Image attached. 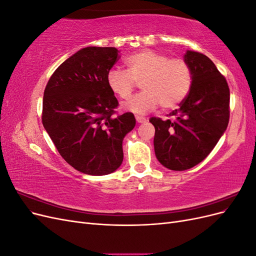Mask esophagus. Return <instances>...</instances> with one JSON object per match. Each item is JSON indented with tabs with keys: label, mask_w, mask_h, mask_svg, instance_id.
<instances>
[{
	"label": "esophagus",
	"mask_w": 256,
	"mask_h": 256,
	"mask_svg": "<svg viewBox=\"0 0 256 256\" xmlns=\"http://www.w3.org/2000/svg\"><path fill=\"white\" fill-rule=\"evenodd\" d=\"M136 120L138 124H142V122H145L147 120L144 118V116H140V115H136Z\"/></svg>",
	"instance_id": "1"
}]
</instances>
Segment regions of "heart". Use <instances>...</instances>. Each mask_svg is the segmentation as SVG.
<instances>
[{
	"mask_svg": "<svg viewBox=\"0 0 256 256\" xmlns=\"http://www.w3.org/2000/svg\"><path fill=\"white\" fill-rule=\"evenodd\" d=\"M127 70L113 68L106 74V83L115 96L128 99L141 84L144 90L124 109L143 114L161 106L171 110L187 98L192 88L193 72L187 60L171 58L166 54L150 49L136 52L125 58Z\"/></svg>",
	"mask_w": 256,
	"mask_h": 256,
	"instance_id": "obj_1",
	"label": "heart"
}]
</instances>
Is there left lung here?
Instances as JSON below:
<instances>
[{
    "label": "left lung",
    "mask_w": 256,
    "mask_h": 256,
    "mask_svg": "<svg viewBox=\"0 0 256 256\" xmlns=\"http://www.w3.org/2000/svg\"><path fill=\"white\" fill-rule=\"evenodd\" d=\"M193 72L192 88L180 109L162 120L150 118L154 147L160 164L172 171H184L202 162L218 143L230 120V88L226 78L204 54H184Z\"/></svg>",
    "instance_id": "1"
}]
</instances>
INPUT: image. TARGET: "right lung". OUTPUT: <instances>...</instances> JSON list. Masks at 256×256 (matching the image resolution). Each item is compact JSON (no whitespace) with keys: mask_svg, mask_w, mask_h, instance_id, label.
<instances>
[{"mask_svg":"<svg viewBox=\"0 0 256 256\" xmlns=\"http://www.w3.org/2000/svg\"><path fill=\"white\" fill-rule=\"evenodd\" d=\"M118 52L113 47L79 50L56 68L44 92L42 125L63 159L84 174L118 170L124 138L136 126L132 113L116 115L118 102L106 83Z\"/></svg>","mask_w":256,"mask_h":256,"instance_id":"obj_1","label":"right lung"}]
</instances>
